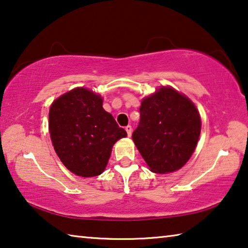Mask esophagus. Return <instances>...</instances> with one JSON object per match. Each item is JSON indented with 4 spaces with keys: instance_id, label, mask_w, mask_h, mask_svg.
Here are the masks:
<instances>
[{
    "instance_id": "1",
    "label": "esophagus",
    "mask_w": 248,
    "mask_h": 248,
    "mask_svg": "<svg viewBox=\"0 0 248 248\" xmlns=\"http://www.w3.org/2000/svg\"><path fill=\"white\" fill-rule=\"evenodd\" d=\"M125 131H127V133H128V137H131V134H132V127H131V125H127V127H125Z\"/></svg>"
}]
</instances>
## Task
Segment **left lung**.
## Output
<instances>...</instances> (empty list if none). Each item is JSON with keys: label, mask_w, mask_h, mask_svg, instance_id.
<instances>
[{"label": "left lung", "mask_w": 248, "mask_h": 248, "mask_svg": "<svg viewBox=\"0 0 248 248\" xmlns=\"http://www.w3.org/2000/svg\"><path fill=\"white\" fill-rule=\"evenodd\" d=\"M201 131L198 109L173 87H159L143 98L140 123L132 133L134 144L150 170L173 173L194 153Z\"/></svg>", "instance_id": "1"}]
</instances>
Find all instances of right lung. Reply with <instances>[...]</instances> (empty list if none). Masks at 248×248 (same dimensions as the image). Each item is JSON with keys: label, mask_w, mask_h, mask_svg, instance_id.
Segmentation results:
<instances>
[{"label": "right lung", "mask_w": 248, "mask_h": 248, "mask_svg": "<svg viewBox=\"0 0 248 248\" xmlns=\"http://www.w3.org/2000/svg\"><path fill=\"white\" fill-rule=\"evenodd\" d=\"M52 145L63 165L81 177L103 173L117 141L127 137L103 108L102 96L77 87L52 103L49 110Z\"/></svg>", "instance_id": "1"}]
</instances>
